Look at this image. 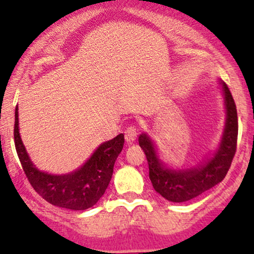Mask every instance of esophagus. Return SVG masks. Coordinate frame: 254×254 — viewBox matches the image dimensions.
<instances>
[{"instance_id":"1","label":"esophagus","mask_w":254,"mask_h":254,"mask_svg":"<svg viewBox=\"0 0 254 254\" xmlns=\"http://www.w3.org/2000/svg\"><path fill=\"white\" fill-rule=\"evenodd\" d=\"M136 136H137V131L135 127H127V130H125V139H127V143H132V142L136 139Z\"/></svg>"}]
</instances>
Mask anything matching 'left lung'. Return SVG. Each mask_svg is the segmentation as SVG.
Here are the masks:
<instances>
[{
	"instance_id": "1",
	"label": "left lung",
	"mask_w": 254,
	"mask_h": 254,
	"mask_svg": "<svg viewBox=\"0 0 254 254\" xmlns=\"http://www.w3.org/2000/svg\"><path fill=\"white\" fill-rule=\"evenodd\" d=\"M227 121L220 148L214 157L196 168L184 171L167 170L157 157L153 142L145 133L138 137L139 147L147 157L149 178L157 193L171 202H186L214 188L226 177L237 151L238 112L234 99L226 83H222Z\"/></svg>"
}]
</instances>
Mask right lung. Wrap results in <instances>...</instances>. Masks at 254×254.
<instances>
[{
    "mask_svg": "<svg viewBox=\"0 0 254 254\" xmlns=\"http://www.w3.org/2000/svg\"><path fill=\"white\" fill-rule=\"evenodd\" d=\"M14 143L28 182L46 202L71 209L86 210L100 199L106 191L113 173V166L123 149L124 135L119 133L105 142L80 170L65 176H51L34 167L22 144L19 133V113L15 109Z\"/></svg>",
    "mask_w": 254,
    "mask_h": 254,
    "instance_id": "right-lung-1",
    "label": "right lung"
}]
</instances>
